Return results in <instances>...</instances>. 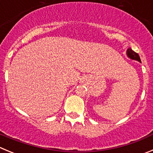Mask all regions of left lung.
Wrapping results in <instances>:
<instances>
[{
	"instance_id": "left-lung-1",
	"label": "left lung",
	"mask_w": 153,
	"mask_h": 153,
	"mask_svg": "<svg viewBox=\"0 0 153 153\" xmlns=\"http://www.w3.org/2000/svg\"><path fill=\"white\" fill-rule=\"evenodd\" d=\"M127 56L129 57L130 59H134V60L138 61V62H141L140 58V56L138 55V53H137L136 52H134V51L131 50V48H128L127 50Z\"/></svg>"
}]
</instances>
